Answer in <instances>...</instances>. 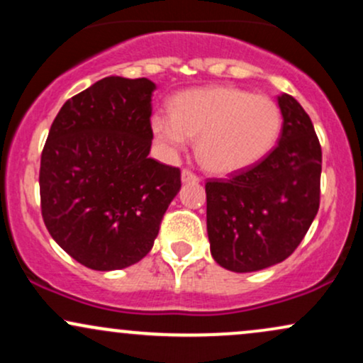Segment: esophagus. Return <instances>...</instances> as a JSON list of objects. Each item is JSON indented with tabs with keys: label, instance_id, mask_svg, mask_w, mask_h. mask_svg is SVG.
I'll return each instance as SVG.
<instances>
[{
	"label": "esophagus",
	"instance_id": "obj_1",
	"mask_svg": "<svg viewBox=\"0 0 363 363\" xmlns=\"http://www.w3.org/2000/svg\"><path fill=\"white\" fill-rule=\"evenodd\" d=\"M181 179H182V182H198L199 181V177L196 176V174L191 172V170H187V169L182 170Z\"/></svg>",
	"mask_w": 363,
	"mask_h": 363
}]
</instances>
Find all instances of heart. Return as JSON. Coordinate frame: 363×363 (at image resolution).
Returning <instances> with one entry per match:
<instances>
[{
  "mask_svg": "<svg viewBox=\"0 0 363 363\" xmlns=\"http://www.w3.org/2000/svg\"><path fill=\"white\" fill-rule=\"evenodd\" d=\"M280 106L266 95L235 86H210L177 95L172 114L152 116V133L165 155L174 157L196 140L208 172L228 176L259 164L281 135Z\"/></svg>",
  "mask_w": 363,
  "mask_h": 363,
  "instance_id": "obj_1",
  "label": "heart"
}]
</instances>
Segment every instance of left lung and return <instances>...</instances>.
I'll use <instances>...</instances> for the list:
<instances>
[{
    "label": "left lung",
    "mask_w": 363,
    "mask_h": 363,
    "mask_svg": "<svg viewBox=\"0 0 363 363\" xmlns=\"http://www.w3.org/2000/svg\"><path fill=\"white\" fill-rule=\"evenodd\" d=\"M280 140L259 164L206 182V230L213 259L251 273L285 261L319 210L323 153L307 112L291 95L278 97Z\"/></svg>",
    "instance_id": "obj_1"
}]
</instances>
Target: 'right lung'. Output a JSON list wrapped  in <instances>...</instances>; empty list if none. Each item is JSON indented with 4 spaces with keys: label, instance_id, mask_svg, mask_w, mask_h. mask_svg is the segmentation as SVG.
Returning <instances> with one entry per match:
<instances>
[{
    "label": "right lung",
    "instance_id": "right-lung-1",
    "mask_svg": "<svg viewBox=\"0 0 363 363\" xmlns=\"http://www.w3.org/2000/svg\"><path fill=\"white\" fill-rule=\"evenodd\" d=\"M148 78L107 77L65 102L40 157V210L49 234L97 272L135 264L153 247L181 170L148 157Z\"/></svg>",
    "mask_w": 363,
    "mask_h": 363
}]
</instances>
